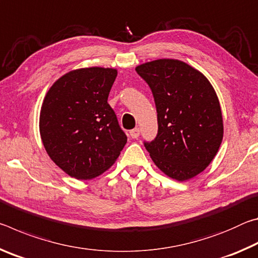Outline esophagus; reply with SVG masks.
<instances>
[{
	"instance_id": "obj_1",
	"label": "esophagus",
	"mask_w": 258,
	"mask_h": 258,
	"mask_svg": "<svg viewBox=\"0 0 258 258\" xmlns=\"http://www.w3.org/2000/svg\"><path fill=\"white\" fill-rule=\"evenodd\" d=\"M130 135H131V138H132V139H138L139 135H140V128L135 127L134 130L130 131Z\"/></svg>"
}]
</instances>
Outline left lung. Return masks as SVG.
Here are the masks:
<instances>
[{"label":"left lung","instance_id":"1","mask_svg":"<svg viewBox=\"0 0 258 258\" xmlns=\"http://www.w3.org/2000/svg\"><path fill=\"white\" fill-rule=\"evenodd\" d=\"M135 71L154 95L158 133L145 142L157 167L177 181L202 173L223 139L218 98L202 73L175 59L142 63Z\"/></svg>","mask_w":258,"mask_h":258}]
</instances>
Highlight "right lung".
I'll use <instances>...</instances> for the list:
<instances>
[{"instance_id": "obj_1", "label": "right lung", "mask_w": 258, "mask_h": 258, "mask_svg": "<svg viewBox=\"0 0 258 258\" xmlns=\"http://www.w3.org/2000/svg\"><path fill=\"white\" fill-rule=\"evenodd\" d=\"M113 68L72 71L47 91L40 113L41 139L47 155L69 176L91 180L115 163L127 142L108 95Z\"/></svg>"}]
</instances>
